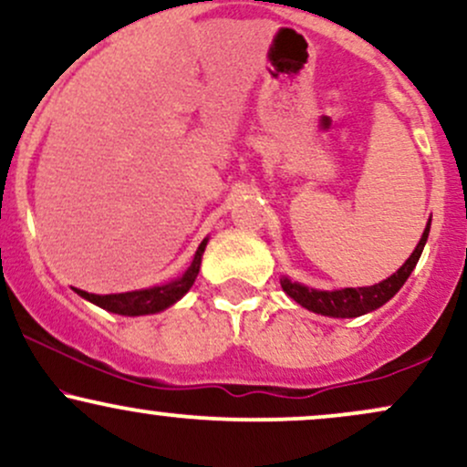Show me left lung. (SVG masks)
Wrapping results in <instances>:
<instances>
[{"label":"left lung","mask_w":467,"mask_h":467,"mask_svg":"<svg viewBox=\"0 0 467 467\" xmlns=\"http://www.w3.org/2000/svg\"><path fill=\"white\" fill-rule=\"evenodd\" d=\"M428 233H431V219H428L426 228L420 244L415 245L412 254L406 259V264L400 267L398 272H393L384 281L375 283V285L367 287H342V289H314L303 285V283L292 281V278L283 276L281 287L289 298H294L298 305H303L309 312L320 314V316H331V318H356V316L375 312L378 307H382L384 303H389L395 294L400 292L401 285L406 283V278L410 276V272L415 270L417 261H420L423 245L428 241Z\"/></svg>","instance_id":"obj_1"}]
</instances>
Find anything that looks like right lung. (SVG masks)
<instances>
[{
    "mask_svg": "<svg viewBox=\"0 0 467 467\" xmlns=\"http://www.w3.org/2000/svg\"><path fill=\"white\" fill-rule=\"evenodd\" d=\"M206 244H208V239H203L200 244L195 256H192V264L189 265V270H186L182 276L173 278V281L164 283V285L133 289V292H122V294H89V292H83V289H77V287H74V292H77L80 298H85V301L99 305V307H103L111 314L147 316V314L164 312L166 307H171V305L178 303L180 298L192 287L197 275H200L202 254H203V250H206Z\"/></svg>",
    "mask_w": 467,
    "mask_h": 467,
    "instance_id": "obj_1",
    "label": "right lung"
}]
</instances>
